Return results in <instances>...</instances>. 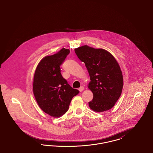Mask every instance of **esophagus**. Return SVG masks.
I'll return each mask as SVG.
<instances>
[{
    "instance_id": "1",
    "label": "esophagus",
    "mask_w": 153,
    "mask_h": 153,
    "mask_svg": "<svg viewBox=\"0 0 153 153\" xmlns=\"http://www.w3.org/2000/svg\"><path fill=\"white\" fill-rule=\"evenodd\" d=\"M84 89V87H81L79 89V90L80 92H82Z\"/></svg>"
}]
</instances>
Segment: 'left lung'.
I'll use <instances>...</instances> for the list:
<instances>
[{
	"mask_svg": "<svg viewBox=\"0 0 153 153\" xmlns=\"http://www.w3.org/2000/svg\"><path fill=\"white\" fill-rule=\"evenodd\" d=\"M87 69L91 81L89 89L94 98L89 102L90 108L100 112L112 108L120 97L123 75L117 60L108 51L84 45L74 49Z\"/></svg>",
	"mask_w": 153,
	"mask_h": 153,
	"instance_id": "obj_1",
	"label": "left lung"
}]
</instances>
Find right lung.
<instances>
[{
  "instance_id": "obj_1",
  "label": "right lung",
  "mask_w": 153,
  "mask_h": 153,
  "mask_svg": "<svg viewBox=\"0 0 153 153\" xmlns=\"http://www.w3.org/2000/svg\"><path fill=\"white\" fill-rule=\"evenodd\" d=\"M62 48L56 54L46 56L36 67L33 79V93L36 102L44 112L58 117L65 114L74 96L79 91L73 89L63 78L60 66L69 54Z\"/></svg>"
}]
</instances>
